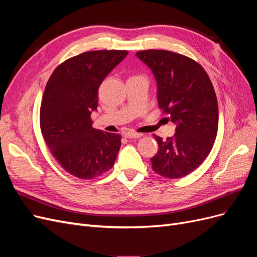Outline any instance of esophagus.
Here are the masks:
<instances>
[{"instance_id":"esophagus-1","label":"esophagus","mask_w":257,"mask_h":257,"mask_svg":"<svg viewBox=\"0 0 257 257\" xmlns=\"http://www.w3.org/2000/svg\"><path fill=\"white\" fill-rule=\"evenodd\" d=\"M124 136H125L126 138H139L143 136V134L137 133V132H134V131H128L125 134H124Z\"/></svg>"}]
</instances>
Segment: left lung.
<instances>
[{"label":"left lung","mask_w":257,"mask_h":257,"mask_svg":"<svg viewBox=\"0 0 257 257\" xmlns=\"http://www.w3.org/2000/svg\"><path fill=\"white\" fill-rule=\"evenodd\" d=\"M136 56L151 68L159 107L177 125L165 141L153 135L159 150L151 158L152 169L165 178H182L205 161L215 141L219 108L212 82L203 66L183 54L150 49Z\"/></svg>","instance_id":"obj_1"}]
</instances>
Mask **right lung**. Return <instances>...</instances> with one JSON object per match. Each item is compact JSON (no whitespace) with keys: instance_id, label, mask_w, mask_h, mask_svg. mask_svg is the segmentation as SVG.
Segmentation results:
<instances>
[{"instance_id":"right-lung-1","label":"right lung","mask_w":257,"mask_h":257,"mask_svg":"<svg viewBox=\"0 0 257 257\" xmlns=\"http://www.w3.org/2000/svg\"><path fill=\"white\" fill-rule=\"evenodd\" d=\"M126 50L87 51L61 63L46 84L41 104L43 137L65 172L83 180L112 168L121 135L92 127L97 91Z\"/></svg>"}]
</instances>
